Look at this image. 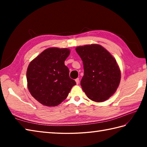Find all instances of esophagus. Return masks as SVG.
<instances>
[{
    "label": "esophagus",
    "instance_id": "obj_1",
    "mask_svg": "<svg viewBox=\"0 0 147 147\" xmlns=\"http://www.w3.org/2000/svg\"><path fill=\"white\" fill-rule=\"evenodd\" d=\"M75 81H76V83L77 85H78V84H79V82H80V80H79V78H76V79L75 80Z\"/></svg>",
    "mask_w": 147,
    "mask_h": 147
}]
</instances>
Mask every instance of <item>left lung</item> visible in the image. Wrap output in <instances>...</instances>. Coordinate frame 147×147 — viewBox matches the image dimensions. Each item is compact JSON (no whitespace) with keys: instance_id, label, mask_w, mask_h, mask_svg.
Returning <instances> with one entry per match:
<instances>
[{"instance_id":"8db88e82","label":"left lung","mask_w":147,"mask_h":147,"mask_svg":"<svg viewBox=\"0 0 147 147\" xmlns=\"http://www.w3.org/2000/svg\"><path fill=\"white\" fill-rule=\"evenodd\" d=\"M78 54L83 64L84 75L81 86L93 101L107 100L116 91L121 80V71L115 59L100 45L78 47Z\"/></svg>"}]
</instances>
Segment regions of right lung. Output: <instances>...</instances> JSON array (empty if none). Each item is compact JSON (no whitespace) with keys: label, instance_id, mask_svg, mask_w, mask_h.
Wrapping results in <instances>:
<instances>
[{"label":"right lung","instance_id":"right-lung-1","mask_svg":"<svg viewBox=\"0 0 147 147\" xmlns=\"http://www.w3.org/2000/svg\"><path fill=\"white\" fill-rule=\"evenodd\" d=\"M69 54L68 49L49 48L30 63L26 72L28 88L42 104L50 107L60 104L76 85L64 64Z\"/></svg>","mask_w":147,"mask_h":147}]
</instances>
